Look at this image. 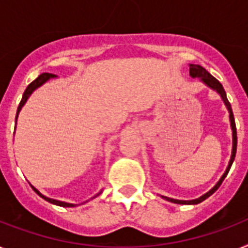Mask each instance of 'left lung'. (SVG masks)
<instances>
[{"mask_svg": "<svg viewBox=\"0 0 248 248\" xmlns=\"http://www.w3.org/2000/svg\"><path fill=\"white\" fill-rule=\"evenodd\" d=\"M190 75L192 76V78H200L202 81L206 84L208 86H210L211 89L217 90V92L220 94V96H222L223 102L225 103V106H227V108H228L229 110V120H231V126H232V131H233V149H232V156H231V160H229V164H228V168H227V170H225V173L222 176V178L219 180V182L215 185L213 188H211L209 192H206L205 195H202L201 197H199V199H196V200H191V201H183V200H174V199H170V197H166L163 196L166 200L170 201V202H174V204H199V202H201V201H204L205 199H208L209 196H211V195L214 194L215 191L218 190L219 186L222 185V182L224 181V178L227 177V174H228L229 170H231V167H232V163L233 160H234V156H235V152H237V130H235V122H234V117H233V112H232V107H231V103L228 102V99H227V94H225V90L223 89V85L220 84V82L217 80V78H214L213 75H210L206 70H205L202 66L200 65H190Z\"/></svg>", "mask_w": 248, "mask_h": 248, "instance_id": "1", "label": "left lung"}]
</instances>
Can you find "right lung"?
<instances>
[{"label":"right lung","instance_id":"add662e5","mask_svg":"<svg viewBox=\"0 0 248 248\" xmlns=\"http://www.w3.org/2000/svg\"><path fill=\"white\" fill-rule=\"evenodd\" d=\"M51 78H56V75H53V74H48V72H44V74H40L39 76H38L35 80H34L33 82H30L29 85H28V88L25 89V92H24V95H23V99H21V102H20L19 104V108H17V113H16V118H17V114H19L20 109L23 108V106L25 104V102L28 100V98H29V95L31 94V93L34 92V90L37 89V88H39L40 85H43L44 82L47 81V80H49ZM33 187V186H31ZM33 190L37 192L38 195H39L42 199H44L46 201H48V202H51V204H54V205H58V206H67V208H71V206H74V204H68V202H62V201H58V200H53V199H49V197H46L44 195H42L39 192V191L35 188V187H33ZM100 194V192H99ZM98 194V195H99ZM96 195V196H98Z\"/></svg>","mask_w":248,"mask_h":248}]
</instances>
